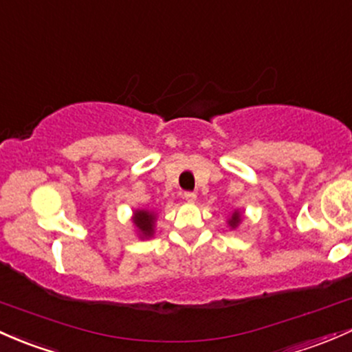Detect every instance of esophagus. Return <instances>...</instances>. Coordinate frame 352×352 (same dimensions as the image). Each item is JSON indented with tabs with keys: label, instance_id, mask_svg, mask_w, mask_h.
I'll return each mask as SVG.
<instances>
[{
	"label": "esophagus",
	"instance_id": "esophagus-1",
	"mask_svg": "<svg viewBox=\"0 0 352 352\" xmlns=\"http://www.w3.org/2000/svg\"><path fill=\"white\" fill-rule=\"evenodd\" d=\"M184 199H186L188 203H195L196 201V192H184Z\"/></svg>",
	"mask_w": 352,
	"mask_h": 352
}]
</instances>
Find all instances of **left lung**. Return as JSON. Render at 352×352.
I'll use <instances>...</instances> for the list:
<instances>
[{"label":"left lung","instance_id":"left-lung-1","mask_svg":"<svg viewBox=\"0 0 352 352\" xmlns=\"http://www.w3.org/2000/svg\"><path fill=\"white\" fill-rule=\"evenodd\" d=\"M241 220H243V214H241V211L235 210V211H233V213H232V217L228 218V221H226V223H228L230 228H232V230H236L238 226H240Z\"/></svg>","mask_w":352,"mask_h":352}]
</instances>
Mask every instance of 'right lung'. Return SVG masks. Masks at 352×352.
Listing matches in <instances>:
<instances>
[{"instance_id":"right-lung-1","label":"right lung","mask_w":352,"mask_h":352,"mask_svg":"<svg viewBox=\"0 0 352 352\" xmlns=\"http://www.w3.org/2000/svg\"><path fill=\"white\" fill-rule=\"evenodd\" d=\"M156 220L157 214L154 213L153 210H134L132 213V225H134L135 232H138V236L141 240H146V238L154 236V228H156Z\"/></svg>"}]
</instances>
